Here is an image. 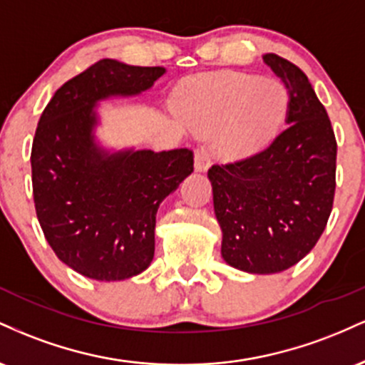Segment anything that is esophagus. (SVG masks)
<instances>
[{
  "label": "esophagus",
  "instance_id": "1",
  "mask_svg": "<svg viewBox=\"0 0 365 365\" xmlns=\"http://www.w3.org/2000/svg\"><path fill=\"white\" fill-rule=\"evenodd\" d=\"M209 163H211V156H209V150L200 145L195 150V156H194V166L197 171H206L209 168Z\"/></svg>",
  "mask_w": 365,
  "mask_h": 365
}]
</instances>
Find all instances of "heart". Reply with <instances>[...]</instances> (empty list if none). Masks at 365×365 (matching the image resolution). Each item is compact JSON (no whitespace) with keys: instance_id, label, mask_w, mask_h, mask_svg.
I'll return each instance as SVG.
<instances>
[{"instance_id":"heart-1","label":"heart","mask_w":365,"mask_h":365,"mask_svg":"<svg viewBox=\"0 0 365 365\" xmlns=\"http://www.w3.org/2000/svg\"><path fill=\"white\" fill-rule=\"evenodd\" d=\"M282 83L240 72L200 75L180 92L177 106L190 127L217 132V150L242 159L261 150L287 113Z\"/></svg>"}]
</instances>
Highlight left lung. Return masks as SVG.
Here are the masks:
<instances>
[{"label": "left lung", "instance_id": "left-lung-1", "mask_svg": "<svg viewBox=\"0 0 365 365\" xmlns=\"http://www.w3.org/2000/svg\"><path fill=\"white\" fill-rule=\"evenodd\" d=\"M264 63L288 89L287 128L261 153L207 171L221 255L255 274L279 273L311 252L336 188V139L307 75L273 53Z\"/></svg>", "mask_w": 365, "mask_h": 365}]
</instances>
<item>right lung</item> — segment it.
Masks as SVG:
<instances>
[{
    "label": "right lung",
    "instance_id": "right-lung-1",
    "mask_svg": "<svg viewBox=\"0 0 365 365\" xmlns=\"http://www.w3.org/2000/svg\"><path fill=\"white\" fill-rule=\"evenodd\" d=\"M163 66L101 60L54 92L32 142L37 220L58 259L87 278L127 279L154 257L159 204L194 171L190 149L108 153L96 103L148 91Z\"/></svg>",
    "mask_w": 365,
    "mask_h": 365
}]
</instances>
